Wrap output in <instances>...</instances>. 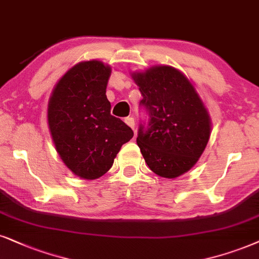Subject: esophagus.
<instances>
[{
	"label": "esophagus",
	"instance_id": "esophagus-1",
	"mask_svg": "<svg viewBox=\"0 0 259 259\" xmlns=\"http://www.w3.org/2000/svg\"><path fill=\"white\" fill-rule=\"evenodd\" d=\"M125 123L132 127L133 130H135V120H134L133 117H127V118H125Z\"/></svg>",
	"mask_w": 259,
	"mask_h": 259
}]
</instances>
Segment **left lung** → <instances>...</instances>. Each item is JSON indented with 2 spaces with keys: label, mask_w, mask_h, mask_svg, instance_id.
I'll list each match as a JSON object with an SVG mask.
<instances>
[{
  "label": "left lung",
  "mask_w": 259,
  "mask_h": 259,
  "mask_svg": "<svg viewBox=\"0 0 259 259\" xmlns=\"http://www.w3.org/2000/svg\"><path fill=\"white\" fill-rule=\"evenodd\" d=\"M148 127L139 129L137 146L148 167L160 177L175 179L191 169L201 158L211 133L204 101L185 74L171 65H154L133 71Z\"/></svg>",
  "instance_id": "1"
}]
</instances>
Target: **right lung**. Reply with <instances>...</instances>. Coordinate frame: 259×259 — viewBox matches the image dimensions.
I'll return each mask as SVG.
<instances>
[{
  "label": "right lung",
  "instance_id": "right-lung-1",
  "mask_svg": "<svg viewBox=\"0 0 259 259\" xmlns=\"http://www.w3.org/2000/svg\"><path fill=\"white\" fill-rule=\"evenodd\" d=\"M110 75L111 67L101 61L78 62L57 81L48 104V125L58 155L75 176L87 181L105 175L134 136L110 113Z\"/></svg>",
  "mask_w": 259,
  "mask_h": 259
}]
</instances>
